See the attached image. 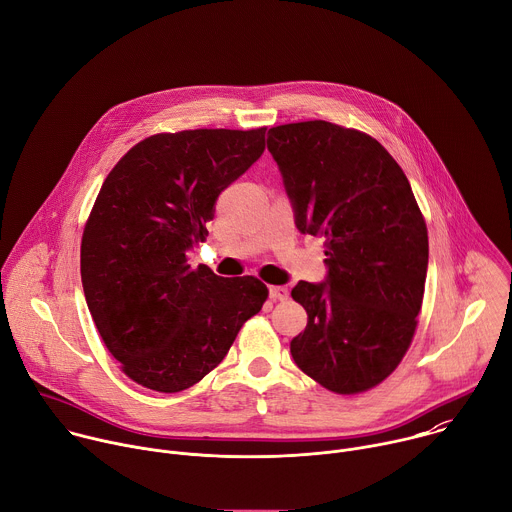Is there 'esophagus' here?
I'll use <instances>...</instances> for the list:
<instances>
[{"label": "esophagus", "instance_id": "34e87169", "mask_svg": "<svg viewBox=\"0 0 512 512\" xmlns=\"http://www.w3.org/2000/svg\"><path fill=\"white\" fill-rule=\"evenodd\" d=\"M270 298L272 300H286L288 288L286 286H270Z\"/></svg>", "mask_w": 512, "mask_h": 512}]
</instances>
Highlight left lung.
Masks as SVG:
<instances>
[{
	"instance_id": "left-lung-1",
	"label": "left lung",
	"mask_w": 512,
	"mask_h": 512,
	"mask_svg": "<svg viewBox=\"0 0 512 512\" xmlns=\"http://www.w3.org/2000/svg\"><path fill=\"white\" fill-rule=\"evenodd\" d=\"M268 151L296 228L325 238L327 280L292 298L309 323L290 341L294 363L325 389L363 393L412 345L428 272V228L403 169L371 135L327 121L278 125Z\"/></svg>"
}]
</instances>
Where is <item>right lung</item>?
Returning <instances> with one entry per match:
<instances>
[{
    "label": "right lung",
    "instance_id": "1",
    "mask_svg": "<svg viewBox=\"0 0 512 512\" xmlns=\"http://www.w3.org/2000/svg\"><path fill=\"white\" fill-rule=\"evenodd\" d=\"M266 127L157 133L131 147L102 183L80 244L92 321L135 383L177 393L228 355L268 288L189 266L218 195L264 153Z\"/></svg>",
    "mask_w": 512,
    "mask_h": 512
}]
</instances>
